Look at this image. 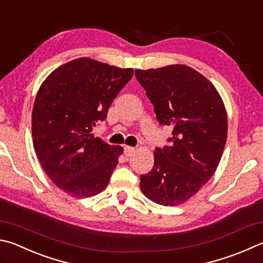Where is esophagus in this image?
<instances>
[{
	"mask_svg": "<svg viewBox=\"0 0 263 263\" xmlns=\"http://www.w3.org/2000/svg\"><path fill=\"white\" fill-rule=\"evenodd\" d=\"M135 151H136V148H133V147H130V146H125L124 147V155L125 156H131L133 153H135Z\"/></svg>",
	"mask_w": 263,
	"mask_h": 263,
	"instance_id": "1",
	"label": "esophagus"
}]
</instances>
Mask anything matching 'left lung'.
Segmentation results:
<instances>
[{"mask_svg": "<svg viewBox=\"0 0 263 263\" xmlns=\"http://www.w3.org/2000/svg\"><path fill=\"white\" fill-rule=\"evenodd\" d=\"M136 78L157 121L173 127L169 145L155 148L153 169L140 176V189L152 201L176 206L193 197L216 170L227 142L226 108L214 85L190 66L136 70Z\"/></svg>", "mask_w": 263, "mask_h": 263, "instance_id": "8db88e82", "label": "left lung"}]
</instances>
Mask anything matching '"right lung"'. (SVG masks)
Segmentation results:
<instances>
[{
	"label": "right lung",
	"instance_id": "add662e5",
	"mask_svg": "<svg viewBox=\"0 0 263 263\" xmlns=\"http://www.w3.org/2000/svg\"><path fill=\"white\" fill-rule=\"evenodd\" d=\"M132 76V69L82 57L42 83L32 111L33 145L45 173L64 192L85 198L107 187L123 148L90 132Z\"/></svg>",
	"mask_w": 263,
	"mask_h": 263
}]
</instances>
